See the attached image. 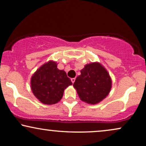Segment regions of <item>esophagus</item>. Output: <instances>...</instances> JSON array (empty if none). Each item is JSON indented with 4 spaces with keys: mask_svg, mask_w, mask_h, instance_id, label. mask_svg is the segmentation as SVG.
<instances>
[{
    "mask_svg": "<svg viewBox=\"0 0 146 146\" xmlns=\"http://www.w3.org/2000/svg\"><path fill=\"white\" fill-rule=\"evenodd\" d=\"M75 80H76V79H75V78H71V81H72V83H74V82H75Z\"/></svg>",
    "mask_w": 146,
    "mask_h": 146,
    "instance_id": "34e87169",
    "label": "esophagus"
}]
</instances>
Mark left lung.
<instances>
[{
  "label": "left lung",
  "instance_id": "8db88e82",
  "mask_svg": "<svg viewBox=\"0 0 146 146\" xmlns=\"http://www.w3.org/2000/svg\"><path fill=\"white\" fill-rule=\"evenodd\" d=\"M73 87L79 98L89 104H97L108 95L111 89V79L107 70L99 62L84 66L76 77Z\"/></svg>",
  "mask_w": 146,
  "mask_h": 146
}]
</instances>
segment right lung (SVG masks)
<instances>
[{"mask_svg":"<svg viewBox=\"0 0 146 146\" xmlns=\"http://www.w3.org/2000/svg\"><path fill=\"white\" fill-rule=\"evenodd\" d=\"M30 84L32 93L41 103L52 105L58 103L64 90L72 82L64 70L57 68L56 62L50 60L34 73Z\"/></svg>","mask_w":146,"mask_h":146,"instance_id":"right-lung-1","label":"right lung"}]
</instances>
